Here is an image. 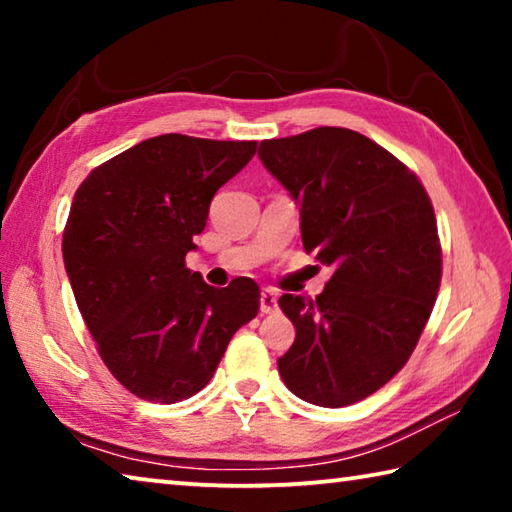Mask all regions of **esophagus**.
I'll return each instance as SVG.
<instances>
[{"label": "esophagus", "instance_id": "esophagus-1", "mask_svg": "<svg viewBox=\"0 0 512 512\" xmlns=\"http://www.w3.org/2000/svg\"><path fill=\"white\" fill-rule=\"evenodd\" d=\"M277 309V293L271 289H264L262 296H259V311L262 314H273Z\"/></svg>", "mask_w": 512, "mask_h": 512}]
</instances>
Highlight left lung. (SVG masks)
Here are the masks:
<instances>
[{
  "instance_id": "left-lung-1",
  "label": "left lung",
  "mask_w": 512,
  "mask_h": 512,
  "mask_svg": "<svg viewBox=\"0 0 512 512\" xmlns=\"http://www.w3.org/2000/svg\"><path fill=\"white\" fill-rule=\"evenodd\" d=\"M259 160L300 205L302 246L334 268L316 300H277L296 341L277 359L300 400L339 409L409 361L443 275L438 225L418 176L350 128L264 140Z\"/></svg>"
}]
</instances>
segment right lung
<instances>
[{
  "label": "right lung",
  "mask_w": 512,
  "mask_h": 512,
  "mask_svg": "<svg viewBox=\"0 0 512 512\" xmlns=\"http://www.w3.org/2000/svg\"><path fill=\"white\" fill-rule=\"evenodd\" d=\"M257 142L158 135L90 171L63 232L65 271L103 363L149 402L176 404L212 379L259 311V287L216 289L185 266L219 187Z\"/></svg>",
  "instance_id": "1"
}]
</instances>
